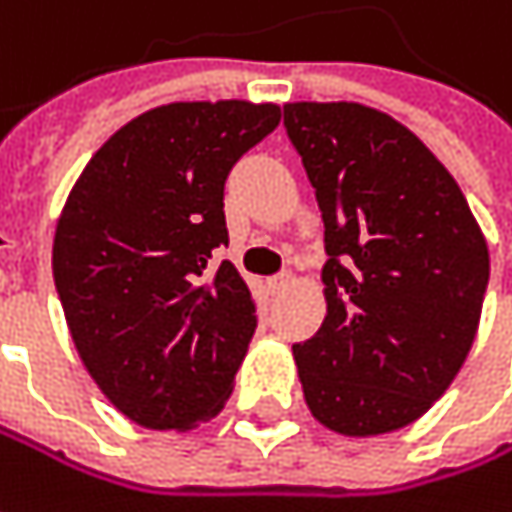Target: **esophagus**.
I'll return each mask as SVG.
<instances>
[{
	"mask_svg": "<svg viewBox=\"0 0 512 512\" xmlns=\"http://www.w3.org/2000/svg\"><path fill=\"white\" fill-rule=\"evenodd\" d=\"M290 284H293V275H290V272H281V275L269 278V290H272V293H284Z\"/></svg>",
	"mask_w": 512,
	"mask_h": 512,
	"instance_id": "esophagus-1",
	"label": "esophagus"
}]
</instances>
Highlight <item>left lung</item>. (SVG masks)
Masks as SVG:
<instances>
[{
	"label": "left lung",
	"mask_w": 512,
	"mask_h": 512,
	"mask_svg": "<svg viewBox=\"0 0 512 512\" xmlns=\"http://www.w3.org/2000/svg\"><path fill=\"white\" fill-rule=\"evenodd\" d=\"M284 128L325 222L328 313L293 346L310 413L343 437L390 434L440 398L475 343L487 240L451 172L357 102H290Z\"/></svg>",
	"instance_id": "left-lung-1"
}]
</instances>
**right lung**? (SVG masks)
<instances>
[{"mask_svg":"<svg viewBox=\"0 0 512 512\" xmlns=\"http://www.w3.org/2000/svg\"><path fill=\"white\" fill-rule=\"evenodd\" d=\"M281 122L272 102H172L90 158L61 210L52 275L72 343L131 422L190 431L213 419L257 328L255 299L222 260L225 178Z\"/></svg>","mask_w":512,"mask_h":512,"instance_id":"right-lung-1","label":"right lung"}]
</instances>
